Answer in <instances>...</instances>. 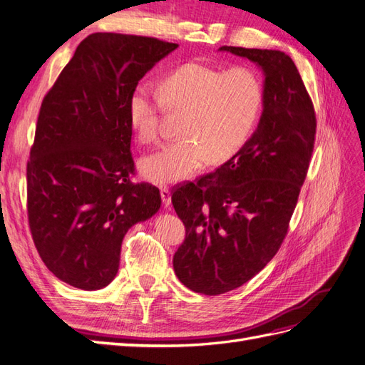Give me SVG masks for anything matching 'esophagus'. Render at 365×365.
Wrapping results in <instances>:
<instances>
[{"instance_id":"esophagus-1","label":"esophagus","mask_w":365,"mask_h":365,"mask_svg":"<svg viewBox=\"0 0 365 365\" xmlns=\"http://www.w3.org/2000/svg\"><path fill=\"white\" fill-rule=\"evenodd\" d=\"M160 193H161V201H163V205L168 208L170 207V202H172V197H170V190L168 185H161L160 187Z\"/></svg>"}]
</instances>
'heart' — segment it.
Returning a JSON list of instances; mask_svg holds the SVG:
<instances>
[{"label":"heart","instance_id":"1","mask_svg":"<svg viewBox=\"0 0 365 365\" xmlns=\"http://www.w3.org/2000/svg\"><path fill=\"white\" fill-rule=\"evenodd\" d=\"M263 101L262 77L247 65L224 70L187 62L165 74L158 90L138 83L128 98V120L141 143L158 140L165 111H184V137L143 158V175L173 184L190 178L210 158L235 157L256 130Z\"/></svg>","mask_w":365,"mask_h":365}]
</instances>
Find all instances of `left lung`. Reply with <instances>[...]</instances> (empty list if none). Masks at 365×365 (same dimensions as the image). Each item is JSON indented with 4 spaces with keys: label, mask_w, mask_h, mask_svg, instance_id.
Segmentation results:
<instances>
[{
    "label": "left lung",
    "mask_w": 365,
    "mask_h": 365,
    "mask_svg": "<svg viewBox=\"0 0 365 365\" xmlns=\"http://www.w3.org/2000/svg\"><path fill=\"white\" fill-rule=\"evenodd\" d=\"M264 74L257 129L235 157L172 190L185 227L173 256L187 288L219 295L251 280L277 254L306 180L317 118L294 61L279 50L224 46Z\"/></svg>",
    "instance_id": "8db88e82"
}]
</instances>
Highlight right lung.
<instances>
[{
    "label": "right lung",
    "instance_id": "obj_1",
    "mask_svg": "<svg viewBox=\"0 0 365 365\" xmlns=\"http://www.w3.org/2000/svg\"><path fill=\"white\" fill-rule=\"evenodd\" d=\"M178 43L93 33L46 94L27 161L30 233L46 267L85 291L118 271L128 230L161 207L155 185L134 184L128 98Z\"/></svg>",
    "mask_w": 365,
    "mask_h": 365
}]
</instances>
